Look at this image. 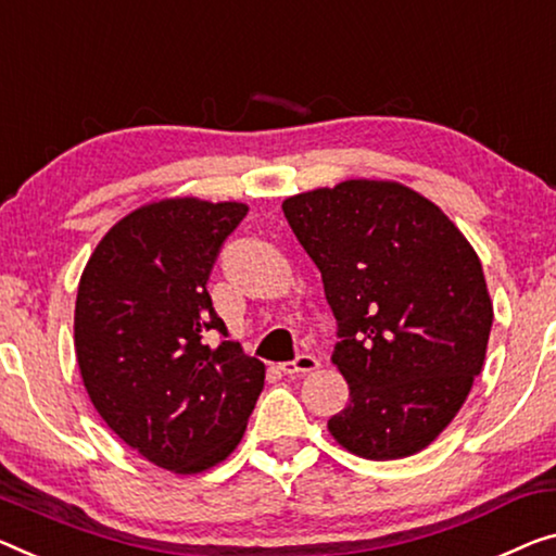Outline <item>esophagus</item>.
<instances>
[{
  "label": "esophagus",
  "mask_w": 556,
  "mask_h": 556,
  "mask_svg": "<svg viewBox=\"0 0 556 556\" xmlns=\"http://www.w3.org/2000/svg\"><path fill=\"white\" fill-rule=\"evenodd\" d=\"M314 369H319V359L314 354H300L294 362L279 364V371H285V375H309Z\"/></svg>",
  "instance_id": "esophagus-1"
}]
</instances>
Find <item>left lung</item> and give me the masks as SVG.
Segmentation results:
<instances>
[{
  "label": "left lung",
  "instance_id": "8db88e82",
  "mask_svg": "<svg viewBox=\"0 0 556 556\" xmlns=\"http://www.w3.org/2000/svg\"><path fill=\"white\" fill-rule=\"evenodd\" d=\"M281 210L339 325L331 362L350 404L329 419L331 437L364 459L412 457L457 417L484 367L494 309L482 262L400 181L346 179Z\"/></svg>",
  "mask_w": 556,
  "mask_h": 556
}]
</instances>
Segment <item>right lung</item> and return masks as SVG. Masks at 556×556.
<instances>
[{
    "instance_id": "1",
    "label": "right lung",
    "mask_w": 556,
    "mask_h": 556,
    "mask_svg": "<svg viewBox=\"0 0 556 556\" xmlns=\"http://www.w3.org/2000/svg\"><path fill=\"white\" fill-rule=\"evenodd\" d=\"M250 206L174 197L129 212L89 256L74 306L81 382L106 427L174 475L242 442L264 364L227 337L206 279Z\"/></svg>"
}]
</instances>
